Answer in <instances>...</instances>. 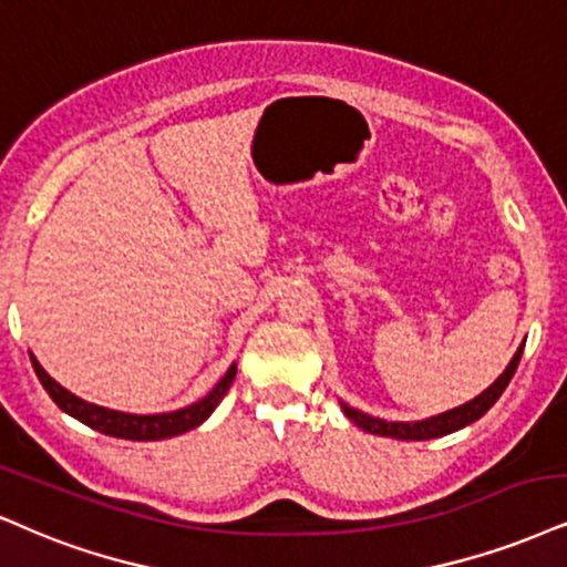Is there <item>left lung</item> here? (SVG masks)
<instances>
[{"label":"left lung","instance_id":"left-lung-1","mask_svg":"<svg viewBox=\"0 0 567 567\" xmlns=\"http://www.w3.org/2000/svg\"><path fill=\"white\" fill-rule=\"evenodd\" d=\"M523 347H526V341H523V344L518 347V352L513 354V360L507 362V368L502 370V375L492 383V386L481 391L478 396H473L471 402L460 404V408H452L446 412H439V415L423 417V421H410V423L408 421H383V417H373V415H368V412L349 408L347 402H339L341 412H344V415L354 425H358V429L368 431V433H375V436L402 439V442H425V439L446 436V433H454V431L465 429V425L476 423L478 417L486 415L488 408H492V404L499 400L502 391L507 389L509 379L515 375V368H518V362H520Z\"/></svg>","mask_w":567,"mask_h":567}]
</instances>
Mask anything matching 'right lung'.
<instances>
[{
    "label": "right lung",
    "instance_id": "obj_1",
    "mask_svg": "<svg viewBox=\"0 0 567 567\" xmlns=\"http://www.w3.org/2000/svg\"><path fill=\"white\" fill-rule=\"evenodd\" d=\"M31 365L37 370L41 386L47 389V394L52 396V402L58 404L62 412H68L70 417L81 421L89 429L104 433V436L115 439H128V442H159V439L181 436V433L197 429L213 415V410L218 408L230 383L236 379V362L226 370V375L215 383V389L207 396H202L199 402L188 404V408L173 410V412H157V415H134V412H121L100 408V404H91L81 396H75L73 391L60 386L44 368L39 365V360L31 354Z\"/></svg>",
    "mask_w": 567,
    "mask_h": 567
}]
</instances>
